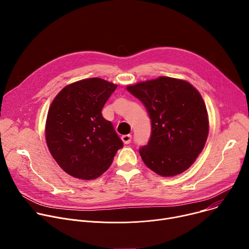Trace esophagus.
<instances>
[{"label": "esophagus", "mask_w": 249, "mask_h": 249, "mask_svg": "<svg viewBox=\"0 0 249 249\" xmlns=\"http://www.w3.org/2000/svg\"><path fill=\"white\" fill-rule=\"evenodd\" d=\"M121 139H122L124 144H126V145H127V144H130V143H131V140H132V135H130V134L123 135V136L121 137Z\"/></svg>", "instance_id": "1"}]
</instances>
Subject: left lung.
Listing matches in <instances>:
<instances>
[{"instance_id": "obj_1", "label": "left lung", "mask_w": 249, "mask_h": 249, "mask_svg": "<svg viewBox=\"0 0 249 249\" xmlns=\"http://www.w3.org/2000/svg\"><path fill=\"white\" fill-rule=\"evenodd\" d=\"M146 107L152 132L139 150L145 164L161 176H174L191 166L209 133L204 100L189 83L168 77L128 86Z\"/></svg>"}]
</instances>
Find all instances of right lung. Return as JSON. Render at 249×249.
I'll return each mask as SVG.
<instances>
[{"mask_svg": "<svg viewBox=\"0 0 249 249\" xmlns=\"http://www.w3.org/2000/svg\"><path fill=\"white\" fill-rule=\"evenodd\" d=\"M117 86L102 79L82 80L65 87L48 111V149L68 174L94 179L111 165L123 142L101 110Z\"/></svg>", "mask_w": 249, "mask_h": 249, "instance_id": "right-lung-1", "label": "right lung"}]
</instances>
